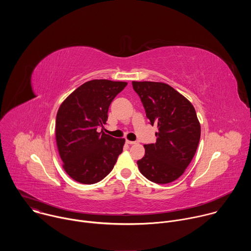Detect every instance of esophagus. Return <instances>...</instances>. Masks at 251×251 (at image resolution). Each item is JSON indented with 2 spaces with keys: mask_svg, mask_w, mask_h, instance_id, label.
I'll list each match as a JSON object with an SVG mask.
<instances>
[{
  "mask_svg": "<svg viewBox=\"0 0 251 251\" xmlns=\"http://www.w3.org/2000/svg\"><path fill=\"white\" fill-rule=\"evenodd\" d=\"M126 143L128 145H135V144H137V142H135V141H129V140H126Z\"/></svg>",
  "mask_w": 251,
  "mask_h": 251,
  "instance_id": "34e87169",
  "label": "esophagus"
}]
</instances>
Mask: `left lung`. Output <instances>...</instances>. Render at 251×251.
Masks as SVG:
<instances>
[{
    "instance_id": "1",
    "label": "left lung",
    "mask_w": 251,
    "mask_h": 251,
    "mask_svg": "<svg viewBox=\"0 0 251 251\" xmlns=\"http://www.w3.org/2000/svg\"><path fill=\"white\" fill-rule=\"evenodd\" d=\"M150 124L157 125V141L146 144L137 161L141 174L156 184L180 177L193 160L201 138V125L192 103L162 82L132 81Z\"/></svg>"
}]
</instances>
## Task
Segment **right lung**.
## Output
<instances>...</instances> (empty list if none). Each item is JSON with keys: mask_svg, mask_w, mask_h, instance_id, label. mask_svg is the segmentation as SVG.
I'll use <instances>...</instances> for the list:
<instances>
[{"mask_svg": "<svg viewBox=\"0 0 251 251\" xmlns=\"http://www.w3.org/2000/svg\"><path fill=\"white\" fill-rule=\"evenodd\" d=\"M127 83L94 79L76 88L60 105L55 138L65 172L75 181L92 185L108 175L123 151L125 139L99 132L111 102Z\"/></svg>", "mask_w": 251, "mask_h": 251, "instance_id": "obj_1", "label": "right lung"}]
</instances>
